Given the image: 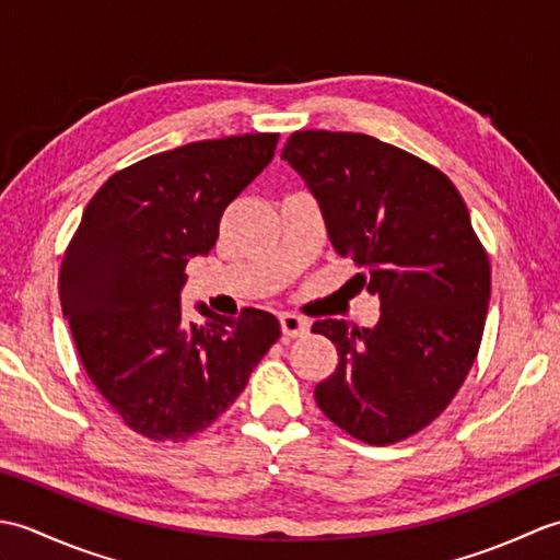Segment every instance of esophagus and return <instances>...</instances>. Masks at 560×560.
Masks as SVG:
<instances>
[{
	"label": "esophagus",
	"instance_id": "1",
	"mask_svg": "<svg viewBox=\"0 0 560 560\" xmlns=\"http://www.w3.org/2000/svg\"><path fill=\"white\" fill-rule=\"evenodd\" d=\"M279 323H281L283 337H287V339L303 337V335H307V331H311V319L301 317V315H293V313H281Z\"/></svg>",
	"mask_w": 560,
	"mask_h": 560
}]
</instances>
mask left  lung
I'll return each mask as SVG.
<instances>
[{
  "label": "left lung",
  "mask_w": 560,
  "mask_h": 560,
  "mask_svg": "<svg viewBox=\"0 0 560 560\" xmlns=\"http://www.w3.org/2000/svg\"><path fill=\"white\" fill-rule=\"evenodd\" d=\"M380 299L375 327L317 319L339 351L317 407L368 445H392L445 411L477 361L491 267L445 173L375 137L305 129L281 151Z\"/></svg>",
  "instance_id": "obj_1"
}]
</instances>
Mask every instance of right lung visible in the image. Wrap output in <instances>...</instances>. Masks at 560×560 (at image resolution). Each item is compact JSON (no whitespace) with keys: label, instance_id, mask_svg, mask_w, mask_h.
Returning <instances> with one entry per match:
<instances>
[{"label":"right lung","instance_id":"1","mask_svg":"<svg viewBox=\"0 0 560 560\" xmlns=\"http://www.w3.org/2000/svg\"><path fill=\"white\" fill-rule=\"evenodd\" d=\"M279 135L156 153L115 173L83 211L59 269V301L91 383L135 433L187 440L245 389L279 319L245 307L183 323L185 267L217 245L225 207L267 168Z\"/></svg>","mask_w":560,"mask_h":560}]
</instances>
